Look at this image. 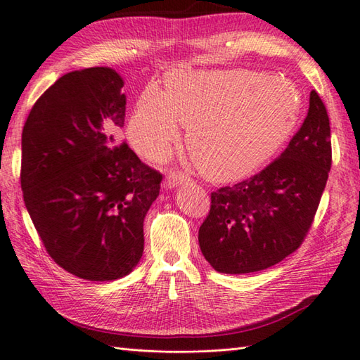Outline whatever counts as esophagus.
Listing matches in <instances>:
<instances>
[{"mask_svg": "<svg viewBox=\"0 0 360 360\" xmlns=\"http://www.w3.org/2000/svg\"><path fill=\"white\" fill-rule=\"evenodd\" d=\"M185 181H189L188 175L183 174V172H175V171L167 175V179H166V183H167V186H169V188L179 186V185H181V183H185Z\"/></svg>", "mask_w": 360, "mask_h": 360, "instance_id": "1", "label": "esophagus"}]
</instances>
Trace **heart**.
Returning <instances> with one entry per match:
<instances>
[{
  "label": "heart",
  "mask_w": 360,
  "mask_h": 360,
  "mask_svg": "<svg viewBox=\"0 0 360 360\" xmlns=\"http://www.w3.org/2000/svg\"><path fill=\"white\" fill-rule=\"evenodd\" d=\"M302 110L290 80L252 70L174 71L166 93L155 85L139 94L129 138L139 155L163 160L188 126L186 146L197 169L217 183L259 167L288 139Z\"/></svg>",
  "instance_id": "obj_1"
}]
</instances>
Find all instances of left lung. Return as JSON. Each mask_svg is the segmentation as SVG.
Returning <instances> with one entry per match:
<instances>
[{"instance_id": "8db88e82", "label": "left lung", "mask_w": 360, "mask_h": 360, "mask_svg": "<svg viewBox=\"0 0 360 360\" xmlns=\"http://www.w3.org/2000/svg\"><path fill=\"white\" fill-rule=\"evenodd\" d=\"M329 138L326 107L312 90L304 122L281 155L253 177L211 193L199 244L212 269L259 272L302 245L331 169Z\"/></svg>"}]
</instances>
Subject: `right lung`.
Masks as SVG:
<instances>
[{
	"label": "right lung",
	"instance_id": "right-lung-1",
	"mask_svg": "<svg viewBox=\"0 0 360 360\" xmlns=\"http://www.w3.org/2000/svg\"><path fill=\"white\" fill-rule=\"evenodd\" d=\"M122 77L71 71L37 99L21 134V189L48 255L88 281L129 275L144 250L143 224L163 175L126 143Z\"/></svg>",
	"mask_w": 360,
	"mask_h": 360
}]
</instances>
